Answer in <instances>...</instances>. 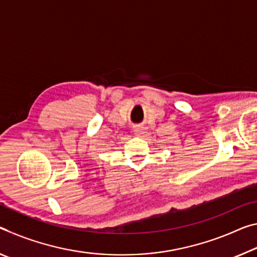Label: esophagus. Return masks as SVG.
I'll use <instances>...</instances> for the list:
<instances>
[{"mask_svg":"<svg viewBox=\"0 0 257 257\" xmlns=\"http://www.w3.org/2000/svg\"><path fill=\"white\" fill-rule=\"evenodd\" d=\"M133 132H134V134H136V136L141 137L142 134L145 133V128L142 127V126H134V127H133Z\"/></svg>","mask_w":257,"mask_h":257,"instance_id":"esophagus-1","label":"esophagus"}]
</instances>
